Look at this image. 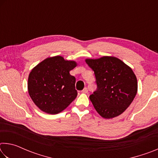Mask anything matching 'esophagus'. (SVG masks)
Listing matches in <instances>:
<instances>
[{"label": "esophagus", "mask_w": 158, "mask_h": 158, "mask_svg": "<svg viewBox=\"0 0 158 158\" xmlns=\"http://www.w3.org/2000/svg\"><path fill=\"white\" fill-rule=\"evenodd\" d=\"M81 93H88L87 88H84V89H83V90L81 91Z\"/></svg>", "instance_id": "34e87169"}]
</instances>
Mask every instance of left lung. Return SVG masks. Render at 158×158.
Segmentation results:
<instances>
[{"label":"left lung","mask_w":158,"mask_h":158,"mask_svg":"<svg viewBox=\"0 0 158 158\" xmlns=\"http://www.w3.org/2000/svg\"><path fill=\"white\" fill-rule=\"evenodd\" d=\"M95 73L98 89L90 95L93 106L106 119L118 116L132 102L137 93L133 70L119 58L105 56L85 60Z\"/></svg>","instance_id":"obj_1"}]
</instances>
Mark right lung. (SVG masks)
<instances>
[{"instance_id": "1", "label": "right lung", "mask_w": 158, "mask_h": 158, "mask_svg": "<svg viewBox=\"0 0 158 158\" xmlns=\"http://www.w3.org/2000/svg\"><path fill=\"white\" fill-rule=\"evenodd\" d=\"M77 65L75 60L56 56L47 58L32 69L28 79V91L41 111L57 114L77 98L76 79L69 74Z\"/></svg>"}]
</instances>
